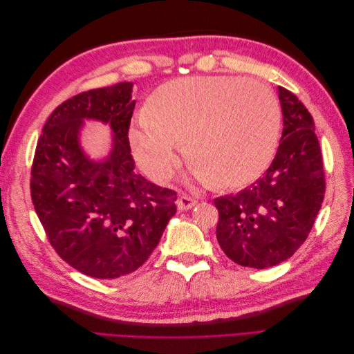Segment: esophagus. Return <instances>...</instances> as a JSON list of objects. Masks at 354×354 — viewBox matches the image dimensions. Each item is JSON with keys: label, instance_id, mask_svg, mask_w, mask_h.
Listing matches in <instances>:
<instances>
[{"label": "esophagus", "instance_id": "esophagus-1", "mask_svg": "<svg viewBox=\"0 0 354 354\" xmlns=\"http://www.w3.org/2000/svg\"><path fill=\"white\" fill-rule=\"evenodd\" d=\"M198 203L196 199L190 198L187 195H181L178 199H177V208L178 211H187V209H192Z\"/></svg>", "mask_w": 354, "mask_h": 354}]
</instances>
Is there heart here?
Wrapping results in <instances>:
<instances>
[{
  "label": "heart",
  "mask_w": 354,
  "mask_h": 354,
  "mask_svg": "<svg viewBox=\"0 0 354 354\" xmlns=\"http://www.w3.org/2000/svg\"><path fill=\"white\" fill-rule=\"evenodd\" d=\"M281 109L264 84L236 77H189L158 87L128 130L137 164L155 181L168 180L181 145L198 178L242 187L270 165Z\"/></svg>",
  "instance_id": "obj_1"
}]
</instances>
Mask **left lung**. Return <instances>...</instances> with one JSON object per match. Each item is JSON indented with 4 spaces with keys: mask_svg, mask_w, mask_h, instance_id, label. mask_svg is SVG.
Segmentation results:
<instances>
[{
    "mask_svg": "<svg viewBox=\"0 0 354 354\" xmlns=\"http://www.w3.org/2000/svg\"><path fill=\"white\" fill-rule=\"evenodd\" d=\"M283 115L279 147L266 174L236 195L214 199L217 241L232 261L267 269L303 245L325 194L315 122L297 95L277 87Z\"/></svg>",
    "mask_w": 354,
    "mask_h": 354,
    "instance_id": "left-lung-1",
    "label": "left lung"
}]
</instances>
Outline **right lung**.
Masks as SVG:
<instances>
[{"mask_svg": "<svg viewBox=\"0 0 354 354\" xmlns=\"http://www.w3.org/2000/svg\"><path fill=\"white\" fill-rule=\"evenodd\" d=\"M134 106L133 82L73 95L48 116L32 164L30 196L51 246L97 279L136 272L177 211L174 190L136 174L128 142ZM84 120L110 125L106 157L84 153Z\"/></svg>", "mask_w": 354, "mask_h": 354, "instance_id": "right-lung-1", "label": "right lung"}]
</instances>
